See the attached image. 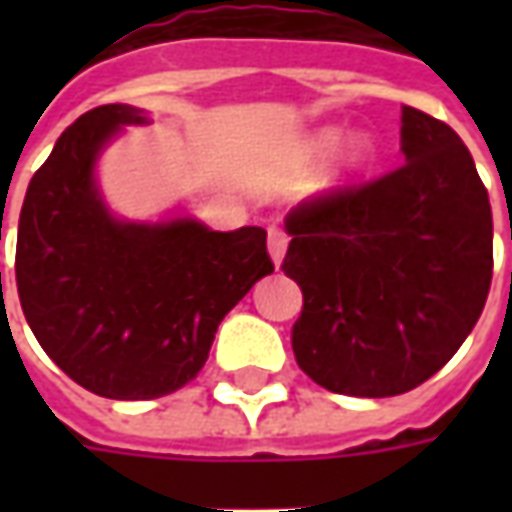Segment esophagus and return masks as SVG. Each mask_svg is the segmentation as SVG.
<instances>
[{
    "instance_id": "34e87169",
    "label": "esophagus",
    "mask_w": 512,
    "mask_h": 512,
    "mask_svg": "<svg viewBox=\"0 0 512 512\" xmlns=\"http://www.w3.org/2000/svg\"><path fill=\"white\" fill-rule=\"evenodd\" d=\"M285 252H288V233L282 227H268V255L274 260V266L282 263Z\"/></svg>"
}]
</instances>
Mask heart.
<instances>
[{"label": "heart", "mask_w": 512, "mask_h": 512, "mask_svg": "<svg viewBox=\"0 0 512 512\" xmlns=\"http://www.w3.org/2000/svg\"><path fill=\"white\" fill-rule=\"evenodd\" d=\"M337 142H340V131H337V128H323V131H318V134L312 136L310 153L315 158L329 156L334 147H337ZM373 153H376V145H373V139H370V136L365 134L351 136V139L345 142L340 175H343V178H351V175H356V172H362V169L373 161Z\"/></svg>", "instance_id": "b5f03b06"}]
</instances>
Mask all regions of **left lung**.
<instances>
[{
    "instance_id": "left-lung-1",
    "label": "left lung",
    "mask_w": 512,
    "mask_h": 512,
    "mask_svg": "<svg viewBox=\"0 0 512 512\" xmlns=\"http://www.w3.org/2000/svg\"><path fill=\"white\" fill-rule=\"evenodd\" d=\"M403 167L299 202L282 271L304 293L293 354L329 392L403 395L450 362L488 299L494 219L472 153L403 106Z\"/></svg>"
}]
</instances>
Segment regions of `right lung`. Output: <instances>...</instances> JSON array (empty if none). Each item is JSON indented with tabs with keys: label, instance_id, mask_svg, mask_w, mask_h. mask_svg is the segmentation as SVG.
Masks as SVG:
<instances>
[{
	"label": "right lung",
	"instance_id": "obj_1",
	"mask_svg": "<svg viewBox=\"0 0 512 512\" xmlns=\"http://www.w3.org/2000/svg\"><path fill=\"white\" fill-rule=\"evenodd\" d=\"M145 120L126 104L79 117L29 180L18 219L29 329L65 376L112 400H153L197 378L224 315L274 271L263 227L216 233L106 211L95 158L120 126Z\"/></svg>",
	"mask_w": 512,
	"mask_h": 512
}]
</instances>
